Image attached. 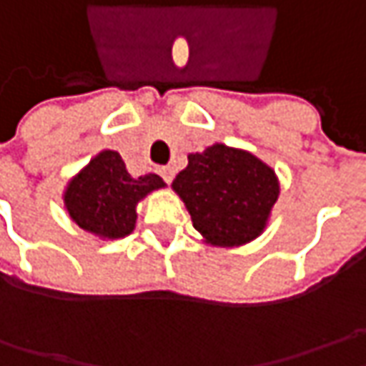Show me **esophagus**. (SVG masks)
I'll use <instances>...</instances> for the list:
<instances>
[{
    "label": "esophagus",
    "mask_w": 366,
    "mask_h": 366,
    "mask_svg": "<svg viewBox=\"0 0 366 366\" xmlns=\"http://www.w3.org/2000/svg\"><path fill=\"white\" fill-rule=\"evenodd\" d=\"M159 173H161V177L167 183H173V179H175V169L173 167H161Z\"/></svg>",
    "instance_id": "obj_1"
}]
</instances>
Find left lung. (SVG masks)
<instances>
[{"label":"left lung","mask_w":366,"mask_h":366,"mask_svg":"<svg viewBox=\"0 0 366 366\" xmlns=\"http://www.w3.org/2000/svg\"><path fill=\"white\" fill-rule=\"evenodd\" d=\"M187 159L171 187L205 242L230 248L259 238L279 197L273 169L246 150L219 142Z\"/></svg>","instance_id":"1"}]
</instances>
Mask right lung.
Segmentation results:
<instances>
[{
  "instance_id": "1",
  "label": "right lung",
  "mask_w": 366,
  "mask_h": 366,
  "mask_svg": "<svg viewBox=\"0 0 366 366\" xmlns=\"http://www.w3.org/2000/svg\"><path fill=\"white\" fill-rule=\"evenodd\" d=\"M162 187L164 181L159 175L134 179L120 152L102 150L69 181L63 202L79 228L104 240H116L134 230L138 202Z\"/></svg>"
}]
</instances>
